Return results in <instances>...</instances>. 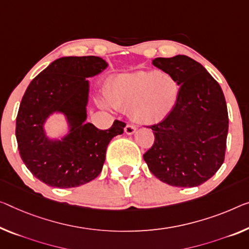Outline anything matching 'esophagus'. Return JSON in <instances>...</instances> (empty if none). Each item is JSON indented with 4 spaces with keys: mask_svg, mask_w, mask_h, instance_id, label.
Listing matches in <instances>:
<instances>
[{
    "mask_svg": "<svg viewBox=\"0 0 249 249\" xmlns=\"http://www.w3.org/2000/svg\"><path fill=\"white\" fill-rule=\"evenodd\" d=\"M136 130H137V128L133 124H127V125H125V128H124V132L127 133V135L131 136L136 132Z\"/></svg>",
    "mask_w": 249,
    "mask_h": 249,
    "instance_id": "1",
    "label": "esophagus"
}]
</instances>
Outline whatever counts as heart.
Instances as JSON below:
<instances>
[{
    "mask_svg": "<svg viewBox=\"0 0 249 249\" xmlns=\"http://www.w3.org/2000/svg\"><path fill=\"white\" fill-rule=\"evenodd\" d=\"M179 95L178 80L159 71L119 74L106 90L107 102L112 108L130 110L135 121L141 124L166 119L177 106Z\"/></svg>",
    "mask_w": 249,
    "mask_h": 249,
    "instance_id": "heart-1",
    "label": "heart"
}]
</instances>
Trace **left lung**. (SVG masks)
Masks as SVG:
<instances>
[{"label":"left lung","mask_w":249,"mask_h":249,"mask_svg":"<svg viewBox=\"0 0 249 249\" xmlns=\"http://www.w3.org/2000/svg\"><path fill=\"white\" fill-rule=\"evenodd\" d=\"M152 64L178 80L180 95L169 116L150 127L155 142L143 159L164 183L199 186L225 159L228 112L223 90L200 63L187 55L156 58Z\"/></svg>","instance_id":"8db88e82"}]
</instances>
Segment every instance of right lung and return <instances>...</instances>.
Listing matches in <instances>:
<instances>
[{
  "label": "right lung",
  "instance_id": "right-lung-1",
  "mask_svg": "<svg viewBox=\"0 0 249 249\" xmlns=\"http://www.w3.org/2000/svg\"><path fill=\"white\" fill-rule=\"evenodd\" d=\"M109 64L100 56H62L50 63L30 83L17 117L18 147L34 177L55 188H72L93 180L101 173L107 147L124 133L114 121L100 130L87 122L90 81ZM53 114H62L67 131L51 137L45 125Z\"/></svg>",
  "mask_w": 249,
  "mask_h": 249
}]
</instances>
